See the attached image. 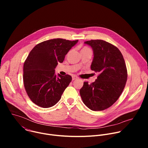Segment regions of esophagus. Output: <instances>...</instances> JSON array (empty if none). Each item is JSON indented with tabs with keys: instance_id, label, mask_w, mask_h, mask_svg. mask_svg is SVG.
<instances>
[{
	"instance_id": "1",
	"label": "esophagus",
	"mask_w": 148,
	"mask_h": 148,
	"mask_svg": "<svg viewBox=\"0 0 148 148\" xmlns=\"http://www.w3.org/2000/svg\"><path fill=\"white\" fill-rule=\"evenodd\" d=\"M78 79V77L77 76H76V75H73L72 76V79L73 81L75 80V79Z\"/></svg>"
}]
</instances>
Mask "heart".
<instances>
[{"instance_id":"b5f03b06","label":"heart","mask_w":148,"mask_h":148,"mask_svg":"<svg viewBox=\"0 0 148 148\" xmlns=\"http://www.w3.org/2000/svg\"><path fill=\"white\" fill-rule=\"evenodd\" d=\"M87 49H89V48H88V47H84L81 49V51H83V50H87Z\"/></svg>"}]
</instances>
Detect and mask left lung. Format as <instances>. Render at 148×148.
Here are the masks:
<instances>
[{"mask_svg":"<svg viewBox=\"0 0 148 148\" xmlns=\"http://www.w3.org/2000/svg\"><path fill=\"white\" fill-rule=\"evenodd\" d=\"M84 43L92 49L91 69L99 75L91 84L84 82L79 94L88 108L102 111L112 105L122 94L127 80V69L122 53L112 44L102 40H91Z\"/></svg>","mask_w":148,"mask_h":148,"instance_id":"left-lung-1","label":"left lung"}]
</instances>
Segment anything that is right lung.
I'll return each mask as SVG.
<instances>
[{
    "label": "right lung",
    "mask_w": 148,
    "mask_h": 148,
    "mask_svg": "<svg viewBox=\"0 0 148 148\" xmlns=\"http://www.w3.org/2000/svg\"><path fill=\"white\" fill-rule=\"evenodd\" d=\"M78 41L54 38L37 45L30 52L23 66V83L32 101L42 108L56 105L72 80L69 75L58 76L55 69Z\"/></svg>",
    "instance_id": "obj_1"
}]
</instances>
